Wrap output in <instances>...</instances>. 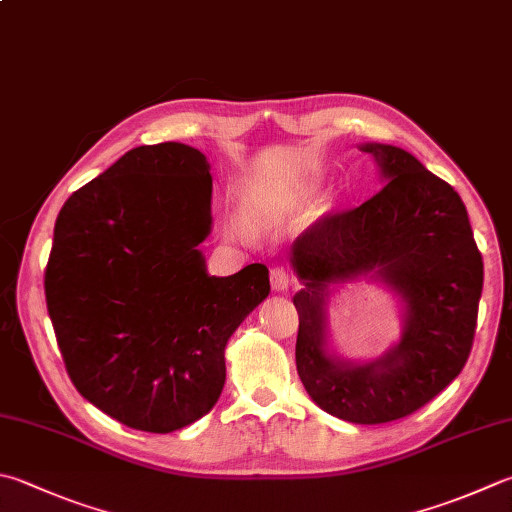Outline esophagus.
<instances>
[{
  "instance_id": "1",
  "label": "esophagus",
  "mask_w": 512,
  "mask_h": 512,
  "mask_svg": "<svg viewBox=\"0 0 512 512\" xmlns=\"http://www.w3.org/2000/svg\"><path fill=\"white\" fill-rule=\"evenodd\" d=\"M292 285H294L292 276H289L283 267L272 269V289H274V292H287V289Z\"/></svg>"
}]
</instances>
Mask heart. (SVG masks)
Returning a JSON list of instances; mask_svg holds the SVG:
<instances>
[{
  "label": "heart",
  "mask_w": 512,
  "mask_h": 512,
  "mask_svg": "<svg viewBox=\"0 0 512 512\" xmlns=\"http://www.w3.org/2000/svg\"><path fill=\"white\" fill-rule=\"evenodd\" d=\"M318 191H321V187L314 180H296L292 185L278 189L258 187L252 191L249 205H252L258 220L274 225L310 209L318 198Z\"/></svg>",
  "instance_id": "1"
}]
</instances>
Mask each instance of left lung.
Wrapping results in <instances>:
<instances>
[{
    "label": "left lung",
    "instance_id": "8db88e82",
    "mask_svg": "<svg viewBox=\"0 0 512 512\" xmlns=\"http://www.w3.org/2000/svg\"><path fill=\"white\" fill-rule=\"evenodd\" d=\"M385 180L361 207L327 214L294 240L303 281L296 370L318 408L350 423H388L426 406L464 370L484 287L466 205L446 180L392 144H363ZM368 275L404 301V332L381 360L352 364L326 350L329 285Z\"/></svg>",
    "mask_w": 512,
    "mask_h": 512
}]
</instances>
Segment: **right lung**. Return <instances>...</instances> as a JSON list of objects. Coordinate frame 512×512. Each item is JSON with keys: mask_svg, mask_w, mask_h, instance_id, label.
<instances>
[{"mask_svg": "<svg viewBox=\"0 0 512 512\" xmlns=\"http://www.w3.org/2000/svg\"><path fill=\"white\" fill-rule=\"evenodd\" d=\"M209 162L180 142L124 153L64 202L44 272L77 392L124 426L173 432L216 406L225 347L269 294L252 263L209 276Z\"/></svg>", "mask_w": 512, "mask_h": 512, "instance_id": "right-lung-1", "label": "right lung"}]
</instances>
